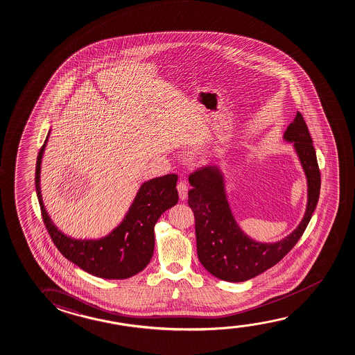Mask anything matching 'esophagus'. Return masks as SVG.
Returning a JSON list of instances; mask_svg holds the SVG:
<instances>
[{
    "label": "esophagus",
    "mask_w": 355,
    "mask_h": 355,
    "mask_svg": "<svg viewBox=\"0 0 355 355\" xmlns=\"http://www.w3.org/2000/svg\"><path fill=\"white\" fill-rule=\"evenodd\" d=\"M177 189H178L180 200H185L187 196H188V187L185 184V182L180 180V183L177 184Z\"/></svg>",
    "instance_id": "esophagus-1"
}]
</instances>
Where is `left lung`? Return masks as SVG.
Listing matches in <instances>:
<instances>
[{
	"instance_id": "left-lung-1",
	"label": "left lung",
	"mask_w": 355,
	"mask_h": 355,
	"mask_svg": "<svg viewBox=\"0 0 355 355\" xmlns=\"http://www.w3.org/2000/svg\"><path fill=\"white\" fill-rule=\"evenodd\" d=\"M283 139L293 143L308 182V204L303 220L289 236L276 243L255 242L238 226L232 214L218 166H207L189 175L188 204L196 217V250L202 266L215 277L244 282L281 261L303 236L320 196L319 164L313 139L302 113L297 112Z\"/></svg>"
}]
</instances>
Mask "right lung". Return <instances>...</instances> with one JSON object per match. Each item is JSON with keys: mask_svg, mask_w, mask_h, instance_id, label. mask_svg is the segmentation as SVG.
I'll return each mask as SVG.
<instances>
[{"mask_svg": "<svg viewBox=\"0 0 355 355\" xmlns=\"http://www.w3.org/2000/svg\"><path fill=\"white\" fill-rule=\"evenodd\" d=\"M49 135L50 133L36 159L35 189L42 220L52 242L63 257L96 277L124 279L143 271L154 254L156 222L164 211L178 202L177 175H166L144 182L123 221L107 236L100 239H74L53 225L42 202L40 170Z\"/></svg>", "mask_w": 355, "mask_h": 355, "instance_id": "right-lung-1", "label": "right lung"}]
</instances>
